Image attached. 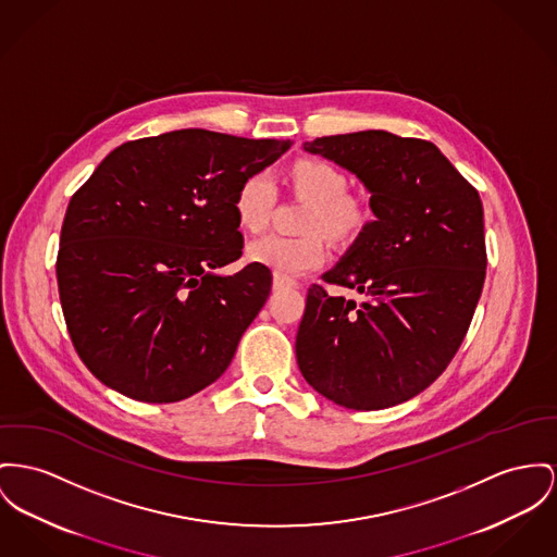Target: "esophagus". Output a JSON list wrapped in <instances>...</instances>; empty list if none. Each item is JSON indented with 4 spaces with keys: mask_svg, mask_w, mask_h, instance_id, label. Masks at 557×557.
Masks as SVG:
<instances>
[{
    "mask_svg": "<svg viewBox=\"0 0 557 557\" xmlns=\"http://www.w3.org/2000/svg\"><path fill=\"white\" fill-rule=\"evenodd\" d=\"M296 285L294 278H287V276H281V274H274V278H272L274 289H285V287H296Z\"/></svg>",
    "mask_w": 557,
    "mask_h": 557,
    "instance_id": "1",
    "label": "esophagus"
}]
</instances>
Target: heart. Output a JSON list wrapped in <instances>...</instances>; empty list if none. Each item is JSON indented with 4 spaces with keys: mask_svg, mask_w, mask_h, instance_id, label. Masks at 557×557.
<instances>
[{
    "mask_svg": "<svg viewBox=\"0 0 557 557\" xmlns=\"http://www.w3.org/2000/svg\"><path fill=\"white\" fill-rule=\"evenodd\" d=\"M297 194L310 202L301 232L304 236L285 238L278 234L253 240L247 249L249 260L274 270L281 276L306 274L327 260V243L322 235L348 243L357 238L370 220L363 202L348 196L346 175L325 160H299L292 171ZM276 186L268 171L251 173L236 191L234 209L238 223L247 232H261L270 222ZM324 233L321 235L320 232Z\"/></svg>",
    "mask_w": 557,
    "mask_h": 557,
    "instance_id": "b5f03b06",
    "label": "heart"
}]
</instances>
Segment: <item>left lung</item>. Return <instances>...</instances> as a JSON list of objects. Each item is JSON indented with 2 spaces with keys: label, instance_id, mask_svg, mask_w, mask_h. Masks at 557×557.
Wrapping results in <instances>:
<instances>
[{
  "label": "left lung",
  "instance_id": "obj_1",
  "mask_svg": "<svg viewBox=\"0 0 557 557\" xmlns=\"http://www.w3.org/2000/svg\"><path fill=\"white\" fill-rule=\"evenodd\" d=\"M304 149L355 173L373 222L312 285L296 337L306 382L348 409H384L431 386L460 348L485 278L483 207L437 146L361 131Z\"/></svg>",
  "mask_w": 557,
  "mask_h": 557
}]
</instances>
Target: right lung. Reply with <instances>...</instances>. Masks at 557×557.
Instances as JSON below:
<instances>
[{"instance_id":"1","label":"right lung","mask_w":557,"mask_h":557,"mask_svg":"<svg viewBox=\"0 0 557 557\" xmlns=\"http://www.w3.org/2000/svg\"><path fill=\"white\" fill-rule=\"evenodd\" d=\"M292 141L184 128L122 144L70 200L57 258L65 323L84 366L146 404H175L227 370L270 296L243 256L240 184Z\"/></svg>"}]
</instances>
